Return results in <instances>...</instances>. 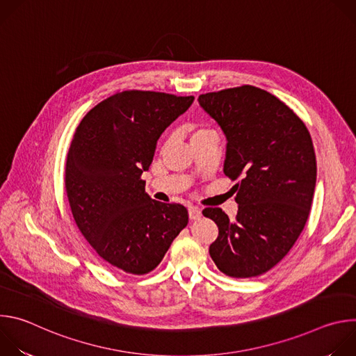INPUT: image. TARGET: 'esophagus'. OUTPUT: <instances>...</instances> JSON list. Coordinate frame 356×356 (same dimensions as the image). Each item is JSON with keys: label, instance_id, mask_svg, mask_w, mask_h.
<instances>
[{"label": "esophagus", "instance_id": "esophagus-1", "mask_svg": "<svg viewBox=\"0 0 356 356\" xmlns=\"http://www.w3.org/2000/svg\"><path fill=\"white\" fill-rule=\"evenodd\" d=\"M188 217L191 221H195V220H200L201 217V210L198 207H194V206H190L188 207Z\"/></svg>", "mask_w": 356, "mask_h": 356}]
</instances>
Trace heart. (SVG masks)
Returning <instances> with one entry per match:
<instances>
[{
    "mask_svg": "<svg viewBox=\"0 0 356 356\" xmlns=\"http://www.w3.org/2000/svg\"><path fill=\"white\" fill-rule=\"evenodd\" d=\"M207 132H211V131L207 129V128H202V127H194V128L191 129V138H195V136H198V135L207 134Z\"/></svg>",
    "mask_w": 356,
    "mask_h": 356,
    "instance_id": "1",
    "label": "heart"
}]
</instances>
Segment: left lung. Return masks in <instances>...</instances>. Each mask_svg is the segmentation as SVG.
<instances>
[{"instance_id": "8db88e82", "label": "left lung", "mask_w": 356, "mask_h": 356, "mask_svg": "<svg viewBox=\"0 0 356 356\" xmlns=\"http://www.w3.org/2000/svg\"><path fill=\"white\" fill-rule=\"evenodd\" d=\"M198 104L227 138L225 176L239 180L235 220L221 209L202 211L218 227L210 257L227 276H259L287 255L309 218L317 179L310 132L253 86L201 94Z\"/></svg>"}]
</instances>
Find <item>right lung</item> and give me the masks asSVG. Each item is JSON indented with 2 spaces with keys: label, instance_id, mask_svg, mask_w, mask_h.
<instances>
[{
  "label": "right lung",
  "instance_id": "obj_1",
  "mask_svg": "<svg viewBox=\"0 0 356 356\" xmlns=\"http://www.w3.org/2000/svg\"><path fill=\"white\" fill-rule=\"evenodd\" d=\"M194 97L122 91L101 101L76 129L66 162V193L74 221L108 266L154 270L188 222L181 204L152 200L142 173L158 139Z\"/></svg>",
  "mask_w": 356,
  "mask_h": 356
}]
</instances>
